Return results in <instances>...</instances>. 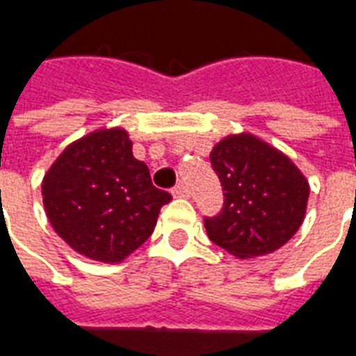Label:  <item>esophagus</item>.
Instances as JSON below:
<instances>
[{
    "mask_svg": "<svg viewBox=\"0 0 356 356\" xmlns=\"http://www.w3.org/2000/svg\"><path fill=\"white\" fill-rule=\"evenodd\" d=\"M172 195H175L176 198H186V197H189V191H187L186 184H178V186L172 187Z\"/></svg>",
    "mask_w": 356,
    "mask_h": 356,
    "instance_id": "obj_1",
    "label": "esophagus"
}]
</instances>
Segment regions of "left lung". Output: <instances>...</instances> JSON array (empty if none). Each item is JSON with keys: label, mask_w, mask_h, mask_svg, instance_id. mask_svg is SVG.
<instances>
[{"label": "left lung", "mask_w": 356, "mask_h": 356, "mask_svg": "<svg viewBox=\"0 0 356 356\" xmlns=\"http://www.w3.org/2000/svg\"><path fill=\"white\" fill-rule=\"evenodd\" d=\"M225 204L206 217L208 238L236 258H254L293 238L307 213V178L288 156L250 134L228 135L209 154Z\"/></svg>", "instance_id": "obj_1"}]
</instances>
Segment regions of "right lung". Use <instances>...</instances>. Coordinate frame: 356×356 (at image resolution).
Listing matches in <instances>:
<instances>
[{"label": "right lung", "mask_w": 356, "mask_h": 356, "mask_svg": "<svg viewBox=\"0 0 356 356\" xmlns=\"http://www.w3.org/2000/svg\"><path fill=\"white\" fill-rule=\"evenodd\" d=\"M170 198L152 186L122 128L74 140L42 180L44 209L55 232L76 252L106 264L122 261L150 238Z\"/></svg>", "instance_id": "right-lung-1"}]
</instances>
